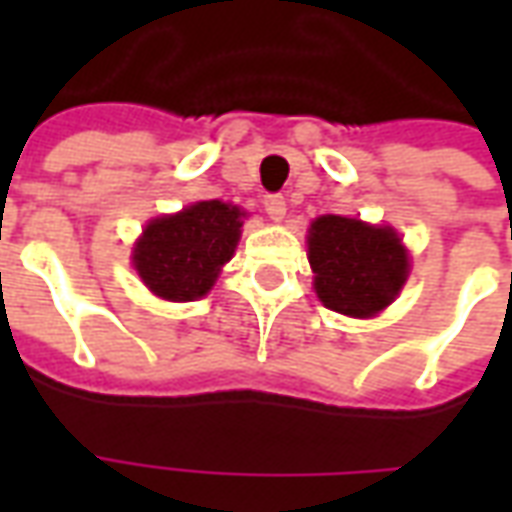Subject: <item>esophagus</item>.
I'll use <instances>...</instances> for the list:
<instances>
[{
    "mask_svg": "<svg viewBox=\"0 0 512 512\" xmlns=\"http://www.w3.org/2000/svg\"><path fill=\"white\" fill-rule=\"evenodd\" d=\"M263 208H266V213L274 222H279L285 216V197L282 194H266L263 197Z\"/></svg>",
    "mask_w": 512,
    "mask_h": 512,
    "instance_id": "34e87169",
    "label": "esophagus"
}]
</instances>
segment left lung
<instances>
[{
    "label": "left lung",
    "instance_id": "obj_1",
    "mask_svg": "<svg viewBox=\"0 0 512 512\" xmlns=\"http://www.w3.org/2000/svg\"><path fill=\"white\" fill-rule=\"evenodd\" d=\"M315 293L323 307L373 318L386 310L408 279V249L392 227L348 216H318L307 235Z\"/></svg>",
    "mask_w": 512,
    "mask_h": 512
}]
</instances>
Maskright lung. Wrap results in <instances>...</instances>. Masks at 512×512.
I'll return each instance as SVG.
<instances>
[{"label":"right lung","mask_w":512,"mask_h":512,"mask_svg":"<svg viewBox=\"0 0 512 512\" xmlns=\"http://www.w3.org/2000/svg\"><path fill=\"white\" fill-rule=\"evenodd\" d=\"M246 213L222 200H202L169 216H158L131 252L147 290L167 301L202 299L233 257Z\"/></svg>","instance_id":"right-lung-1"}]
</instances>
